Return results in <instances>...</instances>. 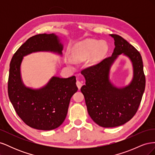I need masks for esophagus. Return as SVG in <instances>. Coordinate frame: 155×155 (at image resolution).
I'll return each mask as SVG.
<instances>
[{"label": "esophagus", "mask_w": 155, "mask_h": 155, "mask_svg": "<svg viewBox=\"0 0 155 155\" xmlns=\"http://www.w3.org/2000/svg\"><path fill=\"white\" fill-rule=\"evenodd\" d=\"M76 85H77V87H78L79 89H80L82 85H83V83H82V82L80 81H76Z\"/></svg>", "instance_id": "obj_1"}]
</instances>
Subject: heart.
Wrapping results in <instances>:
<instances>
[{"mask_svg": "<svg viewBox=\"0 0 155 155\" xmlns=\"http://www.w3.org/2000/svg\"><path fill=\"white\" fill-rule=\"evenodd\" d=\"M108 46L105 43H100L93 39H86L74 46L70 58L76 62L85 61L88 58V63L96 64L104 58L107 53Z\"/></svg>", "mask_w": 155, "mask_h": 155, "instance_id": "1", "label": "heart"}]
</instances>
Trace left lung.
I'll return each instance as SVG.
<instances>
[{
    "label": "left lung",
    "instance_id": "obj_1",
    "mask_svg": "<svg viewBox=\"0 0 155 155\" xmlns=\"http://www.w3.org/2000/svg\"><path fill=\"white\" fill-rule=\"evenodd\" d=\"M115 48L110 57L81 71L85 85L81 88L89 116L103 127H114L129 121L137 113L145 87L142 56L133 45L116 34L110 35ZM121 53L132 62L134 78L129 86L117 88L109 80L111 64Z\"/></svg>",
    "mask_w": 155,
    "mask_h": 155
}]
</instances>
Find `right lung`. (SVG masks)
I'll list each match as a JSON object with an SVG mask.
<instances>
[{
	"instance_id": "obj_1",
	"label": "right lung",
	"mask_w": 155,
	"mask_h": 155,
	"mask_svg": "<svg viewBox=\"0 0 155 155\" xmlns=\"http://www.w3.org/2000/svg\"><path fill=\"white\" fill-rule=\"evenodd\" d=\"M54 34L33 36L14 54L10 63L8 92L18 116L30 127L50 130L58 128L66 118L70 99L78 91L76 76L52 77L39 89L26 87L21 76L24 56L40 51L62 54L63 45Z\"/></svg>"
}]
</instances>
